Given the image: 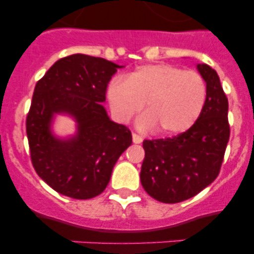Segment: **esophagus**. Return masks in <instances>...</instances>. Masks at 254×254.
<instances>
[{
	"mask_svg": "<svg viewBox=\"0 0 254 254\" xmlns=\"http://www.w3.org/2000/svg\"><path fill=\"white\" fill-rule=\"evenodd\" d=\"M132 143H135V144H140L141 141H143V138H141L140 135H138V134H135V132H132Z\"/></svg>",
	"mask_w": 254,
	"mask_h": 254,
	"instance_id": "esophagus-1",
	"label": "esophagus"
}]
</instances>
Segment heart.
I'll return each instance as SVG.
<instances>
[{"label":"heart","instance_id":"b5f03b06","mask_svg":"<svg viewBox=\"0 0 254 254\" xmlns=\"http://www.w3.org/2000/svg\"><path fill=\"white\" fill-rule=\"evenodd\" d=\"M207 95L198 72L169 64L140 66L108 87L109 106L118 122H129L145 104L148 113L136 120V127L144 131L158 127L163 136L190 129L204 110Z\"/></svg>","mask_w":254,"mask_h":254}]
</instances>
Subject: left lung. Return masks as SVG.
I'll return each instance as SVG.
<instances>
[{"label":"left lung","instance_id":"obj_1","mask_svg":"<svg viewBox=\"0 0 254 254\" xmlns=\"http://www.w3.org/2000/svg\"><path fill=\"white\" fill-rule=\"evenodd\" d=\"M196 70L207 84L208 95L195 124L173 138L143 143L141 186L162 203L183 202L212 184L229 140L228 99L217 71L207 64H198Z\"/></svg>","mask_w":254,"mask_h":254}]
</instances>
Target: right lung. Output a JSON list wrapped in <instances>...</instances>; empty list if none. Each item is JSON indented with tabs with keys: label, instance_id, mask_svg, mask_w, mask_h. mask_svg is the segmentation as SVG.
Listing matches in <instances>:
<instances>
[{
	"label": "right lung",
	"instance_id": "1",
	"mask_svg": "<svg viewBox=\"0 0 254 254\" xmlns=\"http://www.w3.org/2000/svg\"><path fill=\"white\" fill-rule=\"evenodd\" d=\"M103 58L73 54L56 61L35 86L26 120L31 160L45 183L63 195L90 199L105 190L114 165L131 145V132L101 104L118 68ZM59 115L75 123L72 134L53 130Z\"/></svg>",
	"mask_w": 254,
	"mask_h": 254
}]
</instances>
